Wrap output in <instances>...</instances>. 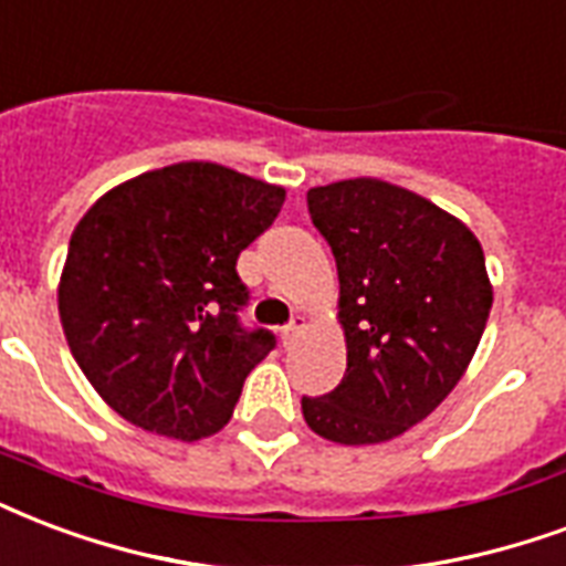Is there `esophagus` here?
Segmentation results:
<instances>
[{
  "instance_id": "34e87169",
  "label": "esophagus",
  "mask_w": 566,
  "mask_h": 566,
  "mask_svg": "<svg viewBox=\"0 0 566 566\" xmlns=\"http://www.w3.org/2000/svg\"><path fill=\"white\" fill-rule=\"evenodd\" d=\"M304 328H307V318L292 316V322H289V325H283V331H280V334H283V346H292V343L301 337V331Z\"/></svg>"
}]
</instances>
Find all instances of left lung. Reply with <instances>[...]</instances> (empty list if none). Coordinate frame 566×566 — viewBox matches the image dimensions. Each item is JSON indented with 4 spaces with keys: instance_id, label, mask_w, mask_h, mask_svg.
<instances>
[{
    "instance_id": "8db88e82",
    "label": "left lung",
    "mask_w": 566,
    "mask_h": 566,
    "mask_svg": "<svg viewBox=\"0 0 566 566\" xmlns=\"http://www.w3.org/2000/svg\"><path fill=\"white\" fill-rule=\"evenodd\" d=\"M339 277L346 376L301 397L313 432L379 444L457 388L492 307L483 248L465 223L406 187L348 178L307 190Z\"/></svg>"
}]
</instances>
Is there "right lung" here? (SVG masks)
Returning a JSON list of instances; mask_svg holds the SVG:
<instances>
[{
    "instance_id": "right-lung-1",
    "label": "right lung",
    "mask_w": 566,
    "mask_h": 566,
    "mask_svg": "<svg viewBox=\"0 0 566 566\" xmlns=\"http://www.w3.org/2000/svg\"><path fill=\"white\" fill-rule=\"evenodd\" d=\"M286 190L220 164L143 172L88 208L67 244L59 316L71 355L122 418L197 441L229 423L277 337L248 328L235 262Z\"/></svg>"
}]
</instances>
